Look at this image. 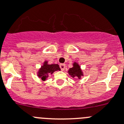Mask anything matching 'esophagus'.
Wrapping results in <instances>:
<instances>
[{"label": "esophagus", "mask_w": 124, "mask_h": 124, "mask_svg": "<svg viewBox=\"0 0 124 124\" xmlns=\"http://www.w3.org/2000/svg\"><path fill=\"white\" fill-rule=\"evenodd\" d=\"M60 68L62 70H65V64L64 63H61L60 64Z\"/></svg>", "instance_id": "obj_1"}]
</instances>
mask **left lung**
<instances>
[{"instance_id":"8db88e82","label":"left lung","mask_w":124,"mask_h":124,"mask_svg":"<svg viewBox=\"0 0 124 124\" xmlns=\"http://www.w3.org/2000/svg\"><path fill=\"white\" fill-rule=\"evenodd\" d=\"M70 75L73 78H77L80 79L81 77L83 75V72L81 71L80 67L77 63L74 62L73 64V67L70 68L68 71Z\"/></svg>"}]
</instances>
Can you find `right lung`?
Here are the masks:
<instances>
[{"label": "right lung", "instance_id": "1", "mask_svg": "<svg viewBox=\"0 0 124 124\" xmlns=\"http://www.w3.org/2000/svg\"><path fill=\"white\" fill-rule=\"evenodd\" d=\"M61 70L59 65L58 64H48L47 61H45L43 65L39 70L38 76L41 78L42 80L45 81L49 77V74H52L55 71Z\"/></svg>", "mask_w": 124, "mask_h": 124}]
</instances>
